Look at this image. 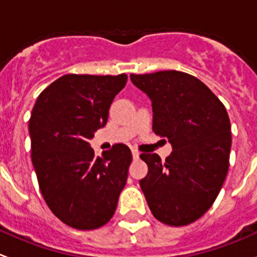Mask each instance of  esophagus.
Segmentation results:
<instances>
[{
    "mask_svg": "<svg viewBox=\"0 0 257 257\" xmlns=\"http://www.w3.org/2000/svg\"><path fill=\"white\" fill-rule=\"evenodd\" d=\"M131 152H132V157H134V160H139V157H140V153H139V151H136V150H132Z\"/></svg>",
    "mask_w": 257,
    "mask_h": 257,
    "instance_id": "1",
    "label": "esophagus"
}]
</instances>
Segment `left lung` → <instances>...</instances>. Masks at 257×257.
<instances>
[{
	"label": "left lung",
	"mask_w": 257,
	"mask_h": 257,
	"mask_svg": "<svg viewBox=\"0 0 257 257\" xmlns=\"http://www.w3.org/2000/svg\"><path fill=\"white\" fill-rule=\"evenodd\" d=\"M152 101L153 132L172 153H142L140 181L153 216L171 226L198 220L218 197L229 169L231 127L225 106L204 83L177 70L130 75Z\"/></svg>",
	"instance_id": "8db88e82"
}]
</instances>
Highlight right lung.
<instances>
[{
	"label": "right lung",
	"instance_id": "obj_1",
	"mask_svg": "<svg viewBox=\"0 0 257 257\" xmlns=\"http://www.w3.org/2000/svg\"><path fill=\"white\" fill-rule=\"evenodd\" d=\"M126 81V74H67L41 92L32 110L31 156L39 189L53 214L74 229L105 225L127 181L132 155L126 145L96 157L89 144L106 125Z\"/></svg>",
	"mask_w": 257,
	"mask_h": 257
}]
</instances>
